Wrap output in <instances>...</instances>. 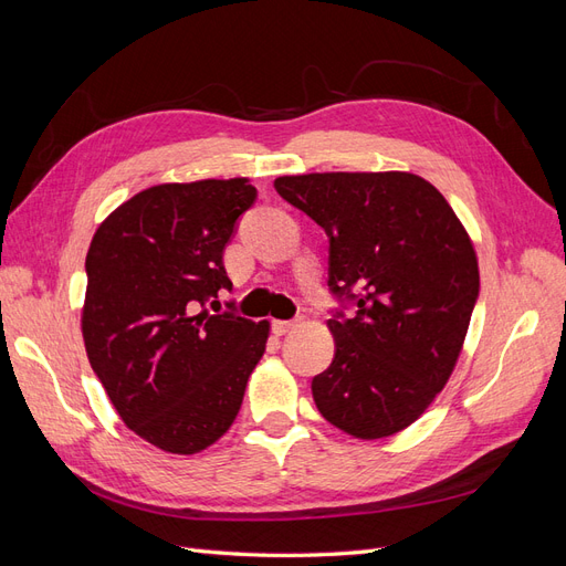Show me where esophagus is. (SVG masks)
Returning a JSON list of instances; mask_svg holds the SVG:
<instances>
[{
  "label": "esophagus",
  "mask_w": 566,
  "mask_h": 566,
  "mask_svg": "<svg viewBox=\"0 0 566 566\" xmlns=\"http://www.w3.org/2000/svg\"><path fill=\"white\" fill-rule=\"evenodd\" d=\"M300 323H302V318H295V321H273V333H276V335H287V333H293Z\"/></svg>",
  "instance_id": "obj_1"
}]
</instances>
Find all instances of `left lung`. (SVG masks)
<instances>
[{"label":"left lung","instance_id":"8db88e82","mask_svg":"<svg viewBox=\"0 0 566 566\" xmlns=\"http://www.w3.org/2000/svg\"><path fill=\"white\" fill-rule=\"evenodd\" d=\"M281 198L328 233V285L356 314L328 328L316 408L356 439L413 424L449 382L479 297L474 245L437 188L410 172L279 177Z\"/></svg>","mask_w":566,"mask_h":566}]
</instances>
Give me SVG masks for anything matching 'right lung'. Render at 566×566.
<instances>
[{"label": "right lung", "instance_id": "add662e5", "mask_svg": "<svg viewBox=\"0 0 566 566\" xmlns=\"http://www.w3.org/2000/svg\"><path fill=\"white\" fill-rule=\"evenodd\" d=\"M254 198L243 177L150 186L92 238L84 349L119 418L167 453L229 430L266 349L269 321L205 306L231 290L221 256Z\"/></svg>", "mask_w": 566, "mask_h": 566}]
</instances>
